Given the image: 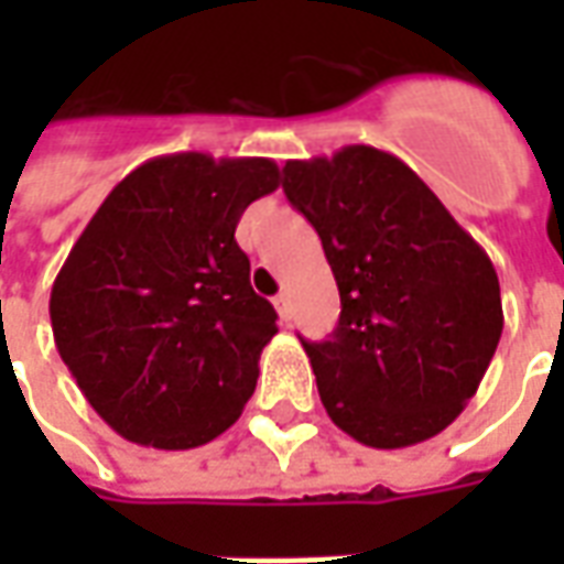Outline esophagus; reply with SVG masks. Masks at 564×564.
<instances>
[{"label":"esophagus","instance_id":"1","mask_svg":"<svg viewBox=\"0 0 564 564\" xmlns=\"http://www.w3.org/2000/svg\"><path fill=\"white\" fill-rule=\"evenodd\" d=\"M274 307H278V314H281V319L286 323L290 319V295L281 293L278 299H274Z\"/></svg>","mask_w":564,"mask_h":564}]
</instances>
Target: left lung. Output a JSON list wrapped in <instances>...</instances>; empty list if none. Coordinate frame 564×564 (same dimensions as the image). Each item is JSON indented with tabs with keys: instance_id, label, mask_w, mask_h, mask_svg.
Instances as JSON below:
<instances>
[{
	"instance_id": "1",
	"label": "left lung",
	"mask_w": 564,
	"mask_h": 564,
	"mask_svg": "<svg viewBox=\"0 0 564 564\" xmlns=\"http://www.w3.org/2000/svg\"><path fill=\"white\" fill-rule=\"evenodd\" d=\"M283 193L317 229L341 295L329 341H305L332 423L378 449L444 432L496 356L505 314L486 250L387 150L290 160Z\"/></svg>"
}]
</instances>
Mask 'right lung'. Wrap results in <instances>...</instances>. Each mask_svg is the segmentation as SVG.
I'll list each match as a JSON object with an SVG mask.
<instances>
[{"mask_svg": "<svg viewBox=\"0 0 564 564\" xmlns=\"http://www.w3.org/2000/svg\"><path fill=\"white\" fill-rule=\"evenodd\" d=\"M281 186L262 156H156L108 193L51 290L56 350L93 411L141 447L223 435L278 332L235 226Z\"/></svg>", "mask_w": 564, "mask_h": 564, "instance_id": "right-lung-1", "label": "right lung"}]
</instances>
